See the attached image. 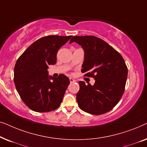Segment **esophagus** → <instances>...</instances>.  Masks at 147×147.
Masks as SVG:
<instances>
[{
    "mask_svg": "<svg viewBox=\"0 0 147 147\" xmlns=\"http://www.w3.org/2000/svg\"><path fill=\"white\" fill-rule=\"evenodd\" d=\"M69 81H70V83H74V82H76V80L73 79V78H69Z\"/></svg>",
    "mask_w": 147,
    "mask_h": 147,
    "instance_id": "obj_1",
    "label": "esophagus"
}]
</instances>
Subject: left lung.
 <instances>
[{"mask_svg":"<svg viewBox=\"0 0 147 147\" xmlns=\"http://www.w3.org/2000/svg\"><path fill=\"white\" fill-rule=\"evenodd\" d=\"M73 42L84 51L82 72L95 80L94 86L79 82L76 95L78 106L89 114H105L118 103L124 92L128 76L125 61L117 51L100 38L74 36L69 43Z\"/></svg>","mask_w":147,"mask_h":147,"instance_id":"obj_1","label":"left lung"}]
</instances>
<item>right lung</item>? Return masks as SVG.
<instances>
[{
    "mask_svg": "<svg viewBox=\"0 0 147 147\" xmlns=\"http://www.w3.org/2000/svg\"><path fill=\"white\" fill-rule=\"evenodd\" d=\"M72 36L49 35L32 43L16 62L14 82L24 103L37 112L57 109L61 104L69 79L63 74L49 76L47 69L54 65L57 53Z\"/></svg>",
    "mask_w": 147,
    "mask_h": 147,
    "instance_id": "obj_1",
    "label": "right lung"
}]
</instances>
